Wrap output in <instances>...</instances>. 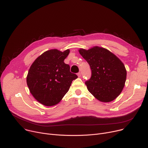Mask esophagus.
Segmentation results:
<instances>
[{"label": "esophagus", "mask_w": 148, "mask_h": 148, "mask_svg": "<svg viewBox=\"0 0 148 148\" xmlns=\"http://www.w3.org/2000/svg\"><path fill=\"white\" fill-rule=\"evenodd\" d=\"M77 76H78V77H81V73L80 72H79V73H77Z\"/></svg>", "instance_id": "obj_1"}]
</instances>
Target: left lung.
Masks as SVG:
<instances>
[{
    "mask_svg": "<svg viewBox=\"0 0 148 148\" xmlns=\"http://www.w3.org/2000/svg\"><path fill=\"white\" fill-rule=\"evenodd\" d=\"M91 69V78L85 82L87 89L100 101L110 102L122 92L126 81L124 64L114 54L102 47L79 49Z\"/></svg>",
    "mask_w": 148,
    "mask_h": 148,
    "instance_id": "obj_1",
    "label": "left lung"
}]
</instances>
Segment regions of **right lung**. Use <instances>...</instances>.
I'll use <instances>...</instances> for the list:
<instances>
[{
    "label": "right lung",
    "mask_w": 148,
    "mask_h": 148,
    "mask_svg": "<svg viewBox=\"0 0 148 148\" xmlns=\"http://www.w3.org/2000/svg\"><path fill=\"white\" fill-rule=\"evenodd\" d=\"M70 50L45 51L31 65L27 76L30 92L37 101L47 106L58 104L67 92L77 76L70 72L64 60Z\"/></svg>",
    "instance_id": "add662e5"
}]
</instances>
